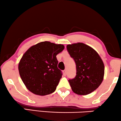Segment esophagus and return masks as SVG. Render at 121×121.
<instances>
[{
  "label": "esophagus",
  "instance_id": "obj_1",
  "mask_svg": "<svg viewBox=\"0 0 121 121\" xmlns=\"http://www.w3.org/2000/svg\"><path fill=\"white\" fill-rule=\"evenodd\" d=\"M63 75L64 76H65L66 74V70H63Z\"/></svg>",
  "mask_w": 121,
  "mask_h": 121
}]
</instances>
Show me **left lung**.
Here are the masks:
<instances>
[{
    "label": "left lung",
    "mask_w": 121,
    "mask_h": 121,
    "mask_svg": "<svg viewBox=\"0 0 121 121\" xmlns=\"http://www.w3.org/2000/svg\"><path fill=\"white\" fill-rule=\"evenodd\" d=\"M68 52L76 64V74L68 80L75 93L86 95L95 91L104 78V65L93 48L83 43L66 46Z\"/></svg>",
    "instance_id": "obj_1"
}]
</instances>
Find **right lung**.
Listing matches in <instances>:
<instances>
[{
  "label": "right lung",
  "mask_w": 121,
  "mask_h": 121,
  "mask_svg": "<svg viewBox=\"0 0 121 121\" xmlns=\"http://www.w3.org/2000/svg\"><path fill=\"white\" fill-rule=\"evenodd\" d=\"M64 48L63 45L43 41L25 52L19 63L18 70L28 90L39 95L55 92L62 76L57 67L56 56Z\"/></svg>",
  "instance_id": "add662e5"
}]
</instances>
